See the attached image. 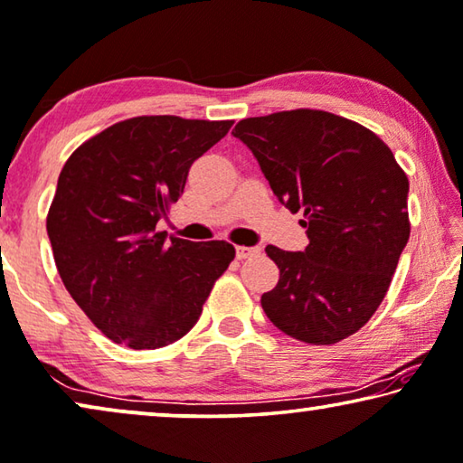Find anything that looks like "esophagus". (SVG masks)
Here are the masks:
<instances>
[{"mask_svg":"<svg viewBox=\"0 0 463 463\" xmlns=\"http://www.w3.org/2000/svg\"><path fill=\"white\" fill-rule=\"evenodd\" d=\"M258 253H260V247H245V245L237 247V260L253 258V255H258Z\"/></svg>","mask_w":463,"mask_h":463,"instance_id":"34e87169","label":"esophagus"}]
</instances>
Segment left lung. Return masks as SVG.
I'll return each mask as SVG.
<instances>
[{
    "mask_svg": "<svg viewBox=\"0 0 463 463\" xmlns=\"http://www.w3.org/2000/svg\"><path fill=\"white\" fill-rule=\"evenodd\" d=\"M232 135L309 239L303 251L266 247L280 270L261 295L266 316L303 343L347 339L374 316L408 245V176L381 137L322 109L245 118Z\"/></svg>",
    "mask_w": 463,
    "mask_h": 463,
    "instance_id": "obj_1",
    "label": "left lung"
}]
</instances>
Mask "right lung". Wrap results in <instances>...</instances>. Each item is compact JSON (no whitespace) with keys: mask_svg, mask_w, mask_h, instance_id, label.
Listing matches in <instances>:
<instances>
[{"mask_svg":"<svg viewBox=\"0 0 463 463\" xmlns=\"http://www.w3.org/2000/svg\"><path fill=\"white\" fill-rule=\"evenodd\" d=\"M232 120L137 116L68 157L47 213L66 291L108 339L157 349L195 326L234 260L226 241L193 243L156 231L183 195L191 164Z\"/></svg>","mask_w":463,"mask_h":463,"instance_id":"1","label":"right lung"}]
</instances>
